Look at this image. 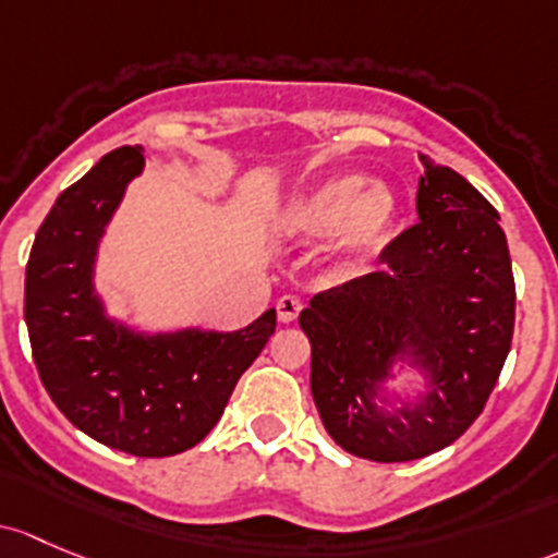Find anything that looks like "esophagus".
I'll return each mask as SVG.
<instances>
[{"instance_id":"1","label":"esophagus","mask_w":558,"mask_h":558,"mask_svg":"<svg viewBox=\"0 0 558 558\" xmlns=\"http://www.w3.org/2000/svg\"><path fill=\"white\" fill-rule=\"evenodd\" d=\"M275 307H278L280 324H294V320L299 318V313H302L304 302L294 294H286V296L278 299V304H275Z\"/></svg>"}]
</instances>
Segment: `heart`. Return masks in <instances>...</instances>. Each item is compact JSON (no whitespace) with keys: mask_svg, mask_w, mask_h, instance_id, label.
I'll list each match as a JSON object with an SVG mask.
<instances>
[{"mask_svg":"<svg viewBox=\"0 0 558 558\" xmlns=\"http://www.w3.org/2000/svg\"><path fill=\"white\" fill-rule=\"evenodd\" d=\"M398 214L401 205L390 186L342 171L296 192L275 216V230L291 243L328 238L331 267L353 275L390 243Z\"/></svg>","mask_w":558,"mask_h":558,"instance_id":"obj_1","label":"heart"}]
</instances>
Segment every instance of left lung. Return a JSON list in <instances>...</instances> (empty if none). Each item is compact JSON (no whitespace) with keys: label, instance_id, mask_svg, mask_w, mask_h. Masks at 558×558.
I'll return each instance as SVG.
<instances>
[{"label":"left lung","instance_id":"obj_1","mask_svg":"<svg viewBox=\"0 0 558 558\" xmlns=\"http://www.w3.org/2000/svg\"><path fill=\"white\" fill-rule=\"evenodd\" d=\"M420 225L379 272L310 299V390L350 454L409 462L454 444L484 409L513 337L515 289L500 216L454 173L420 157ZM407 371L420 388L398 391Z\"/></svg>","mask_w":558,"mask_h":558}]
</instances>
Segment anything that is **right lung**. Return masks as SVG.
<instances>
[{
  "instance_id": "1",
  "label": "right lung",
  "mask_w": 558,
  "mask_h": 558,
  "mask_svg": "<svg viewBox=\"0 0 558 558\" xmlns=\"http://www.w3.org/2000/svg\"><path fill=\"white\" fill-rule=\"evenodd\" d=\"M144 166V146H120L61 192L28 256L23 313L39 379L74 427L128 454L171 457L214 430L275 333V310L238 331H144L109 315L98 251Z\"/></svg>"
}]
</instances>
